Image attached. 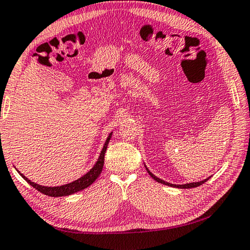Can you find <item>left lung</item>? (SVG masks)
<instances>
[{"label": "left lung", "instance_id": "8db88e82", "mask_svg": "<svg viewBox=\"0 0 250 250\" xmlns=\"http://www.w3.org/2000/svg\"><path fill=\"white\" fill-rule=\"evenodd\" d=\"M145 168H146V170H147V172L149 173V176L154 179V180H156L157 182H159V183H163V185H165V186H169V187H173V188H178V189H191V188H196V187H199V186H201V185H203L204 182H207L209 178L211 177H208V178H207V179H204V180H202V181H198V182H190V183H186V185H172V183H169V182H167V181H165V180H161V179H159V178H157L155 174H152L150 171H149V169H148L147 167H146V165H145Z\"/></svg>", "mask_w": 250, "mask_h": 250}]
</instances>
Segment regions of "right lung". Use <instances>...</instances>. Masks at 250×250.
Wrapping results in <instances>:
<instances>
[{
	"instance_id": "add662e5",
	"label": "right lung",
	"mask_w": 250,
	"mask_h": 250,
	"mask_svg": "<svg viewBox=\"0 0 250 250\" xmlns=\"http://www.w3.org/2000/svg\"><path fill=\"white\" fill-rule=\"evenodd\" d=\"M113 135V132H111L108 134V136L106 138V141H105L104 146L102 148V150H101V154L99 156L98 160H96L95 165L93 166L90 169V171H87L85 174H83L81 178L77 179V180H74L70 183H67V185H63V186H59V187H45V186H39L37 183L32 182L29 180V179L26 178L23 173H21L19 170H17V172H19L21 178L24 179V180L27 181L30 186L33 188H35L37 191L42 192V194H46L48 196H52V198H58V196H67V195H71L73 193H76V192H79L81 190H84L86 189L87 187H90L92 183H93L98 177L102 172V169H103V165H104V155H105V151H106V148L108 145V142L109 139H111Z\"/></svg>"
}]
</instances>
